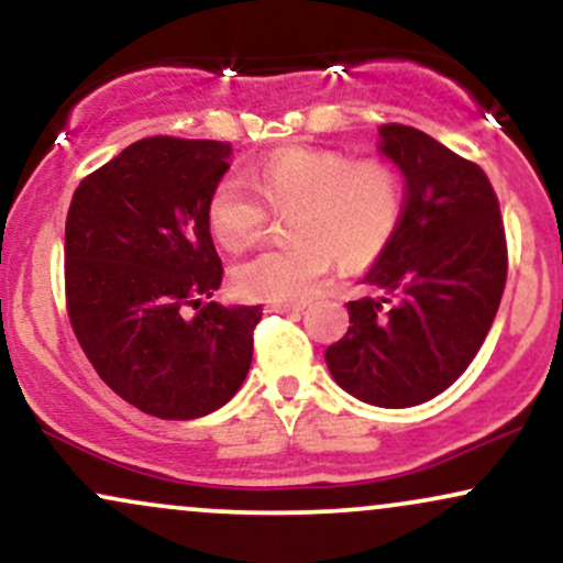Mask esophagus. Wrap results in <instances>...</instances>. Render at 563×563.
Wrapping results in <instances>:
<instances>
[{
	"mask_svg": "<svg viewBox=\"0 0 563 563\" xmlns=\"http://www.w3.org/2000/svg\"><path fill=\"white\" fill-rule=\"evenodd\" d=\"M303 303H288V301H269L267 303V312H280V314H288V312H301Z\"/></svg>",
	"mask_w": 563,
	"mask_h": 563,
	"instance_id": "34e87169",
	"label": "esophagus"
}]
</instances>
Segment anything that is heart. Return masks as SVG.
Wrapping results in <instances>:
<instances>
[{"instance_id":"obj_1","label":"heart","mask_w":563,"mask_h":563,"mask_svg":"<svg viewBox=\"0 0 563 563\" xmlns=\"http://www.w3.org/2000/svg\"><path fill=\"white\" fill-rule=\"evenodd\" d=\"M288 211L294 238L256 251L235 267V286L249 299L303 301L320 288L333 256L363 264L389 243L402 209V185L384 161H352L344 153L286 147L241 174H224L206 203V219L224 249L254 243L267 206Z\"/></svg>"}]
</instances>
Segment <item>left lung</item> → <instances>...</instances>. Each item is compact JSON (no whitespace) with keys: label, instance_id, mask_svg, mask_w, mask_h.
I'll return each instance as SVG.
<instances>
[{"label":"left lung","instance_id":"obj_1","mask_svg":"<svg viewBox=\"0 0 563 563\" xmlns=\"http://www.w3.org/2000/svg\"><path fill=\"white\" fill-rule=\"evenodd\" d=\"M405 177L402 214L349 301V331L325 349L335 384L376 407L434 399L487 339L506 288L500 206L487 174L405 124L378 129Z\"/></svg>","mask_w":563,"mask_h":563}]
</instances>
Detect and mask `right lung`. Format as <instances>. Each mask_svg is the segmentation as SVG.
Here are the masks:
<instances>
[{"label":"right lung","mask_w":563,"mask_h":563,"mask_svg":"<svg viewBox=\"0 0 563 563\" xmlns=\"http://www.w3.org/2000/svg\"><path fill=\"white\" fill-rule=\"evenodd\" d=\"M230 156V142L140 140L81 179L68 209L76 339L121 399L164 421L228 405L254 357L262 307L214 301L222 262L206 203Z\"/></svg>","instance_id":"obj_1"}]
</instances>
